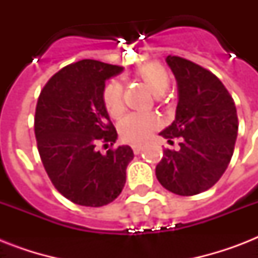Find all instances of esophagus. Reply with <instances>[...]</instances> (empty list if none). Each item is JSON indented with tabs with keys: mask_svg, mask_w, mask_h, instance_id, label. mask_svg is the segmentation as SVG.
Wrapping results in <instances>:
<instances>
[{
	"mask_svg": "<svg viewBox=\"0 0 258 258\" xmlns=\"http://www.w3.org/2000/svg\"><path fill=\"white\" fill-rule=\"evenodd\" d=\"M133 150H134V153H135V154H141V151L143 150V147H142L141 145H134Z\"/></svg>",
	"mask_w": 258,
	"mask_h": 258,
	"instance_id": "obj_1",
	"label": "esophagus"
}]
</instances>
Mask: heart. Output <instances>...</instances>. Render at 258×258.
<instances>
[{
  "label": "heart",
  "instance_id": "b5f03b06",
  "mask_svg": "<svg viewBox=\"0 0 258 258\" xmlns=\"http://www.w3.org/2000/svg\"><path fill=\"white\" fill-rule=\"evenodd\" d=\"M137 76L145 83L147 88L155 95L161 96L169 88L170 78L167 71L158 62H149L141 67ZM103 101L109 116L117 117L123 112L121 88L119 83L109 82L103 91ZM158 117L153 113H130L119 123V134L123 141L128 143H143L158 127Z\"/></svg>",
  "mask_w": 258,
  "mask_h": 258
}]
</instances>
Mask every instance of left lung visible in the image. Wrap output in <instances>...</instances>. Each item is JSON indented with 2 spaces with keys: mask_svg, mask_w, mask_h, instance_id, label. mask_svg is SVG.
<instances>
[{
  "mask_svg": "<svg viewBox=\"0 0 258 258\" xmlns=\"http://www.w3.org/2000/svg\"><path fill=\"white\" fill-rule=\"evenodd\" d=\"M166 62L178 88L175 119L161 137L178 151L166 149L155 169L159 183L178 196H196L220 180L232 159L238 117L233 97L216 75L178 56Z\"/></svg>",
  "mask_w": 258,
  "mask_h": 258,
  "instance_id": "1",
  "label": "left lung"
}]
</instances>
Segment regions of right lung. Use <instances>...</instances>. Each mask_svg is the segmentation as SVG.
I'll list each match as a JSON object with an SVG mask.
<instances>
[{
    "label": "right lung",
    "mask_w": 258,
    "mask_h": 258,
    "mask_svg": "<svg viewBox=\"0 0 258 258\" xmlns=\"http://www.w3.org/2000/svg\"><path fill=\"white\" fill-rule=\"evenodd\" d=\"M123 68L96 60L64 67L42 88L34 134L42 165L54 187L74 204L108 205L125 184L134 159L130 146L100 154L97 142L113 145L117 133L103 101L105 82Z\"/></svg>",
    "instance_id": "1"
}]
</instances>
